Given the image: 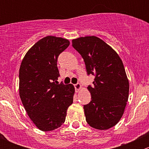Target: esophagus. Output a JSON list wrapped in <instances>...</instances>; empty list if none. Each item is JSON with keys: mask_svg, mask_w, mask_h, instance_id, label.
Listing matches in <instances>:
<instances>
[{"mask_svg": "<svg viewBox=\"0 0 149 149\" xmlns=\"http://www.w3.org/2000/svg\"><path fill=\"white\" fill-rule=\"evenodd\" d=\"M74 87H75V89H76V92H78V91H79V90L81 89V86L80 84H74Z\"/></svg>", "mask_w": 149, "mask_h": 149, "instance_id": "1", "label": "esophagus"}]
</instances>
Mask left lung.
<instances>
[{"mask_svg": "<svg viewBox=\"0 0 149 149\" xmlns=\"http://www.w3.org/2000/svg\"><path fill=\"white\" fill-rule=\"evenodd\" d=\"M72 46L83 58L87 74L95 76L88 86L91 101L84 105L86 120L91 127L107 130L121 119L128 100L129 81L116 52L95 36L72 40Z\"/></svg>", "mask_w": 149, "mask_h": 149, "instance_id": "1", "label": "left lung"}]
</instances>
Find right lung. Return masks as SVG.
<instances>
[{
    "label": "right lung",
    "instance_id": "obj_1",
    "mask_svg": "<svg viewBox=\"0 0 149 149\" xmlns=\"http://www.w3.org/2000/svg\"><path fill=\"white\" fill-rule=\"evenodd\" d=\"M69 45L66 39L47 36L29 49L21 64V100L30 119L42 131L61 127L73 103V86L57 81L60 76L58 58Z\"/></svg>",
    "mask_w": 149,
    "mask_h": 149
}]
</instances>
